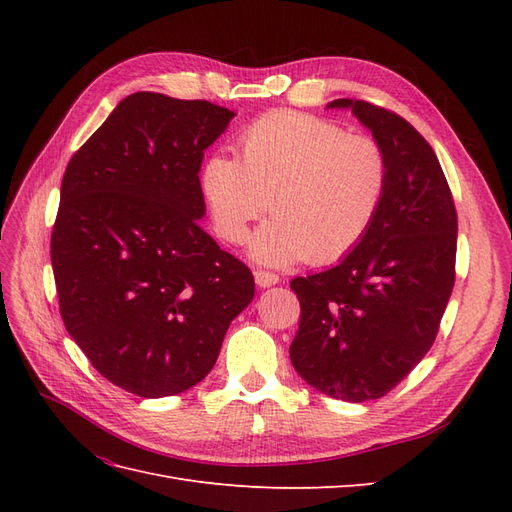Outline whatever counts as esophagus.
Instances as JSON below:
<instances>
[{"mask_svg": "<svg viewBox=\"0 0 512 512\" xmlns=\"http://www.w3.org/2000/svg\"><path fill=\"white\" fill-rule=\"evenodd\" d=\"M254 280L260 288H269V286H275L277 282H280V275L273 273V271H262V269H256L254 271Z\"/></svg>", "mask_w": 512, "mask_h": 512, "instance_id": "obj_1", "label": "esophagus"}]
</instances>
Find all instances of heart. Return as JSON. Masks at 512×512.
I'll return each instance as SVG.
<instances>
[{"label": "heart", "mask_w": 512, "mask_h": 512, "mask_svg": "<svg viewBox=\"0 0 512 512\" xmlns=\"http://www.w3.org/2000/svg\"><path fill=\"white\" fill-rule=\"evenodd\" d=\"M200 183L213 226L243 243L250 224L275 215L252 241L265 265L344 258L376 222L389 188V160L374 138L297 111L258 117L239 136V160L213 156Z\"/></svg>", "instance_id": "1"}]
</instances>
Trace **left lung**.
Here are the masks:
<instances>
[{"mask_svg": "<svg viewBox=\"0 0 512 512\" xmlns=\"http://www.w3.org/2000/svg\"><path fill=\"white\" fill-rule=\"evenodd\" d=\"M352 108L389 160L376 222L354 250L322 273L294 277L297 374L316 391L352 401L384 397L429 352L455 286L457 211L431 145L389 108Z\"/></svg>", "mask_w": 512, "mask_h": 512, "instance_id": "8db88e82", "label": "left lung"}]
</instances>
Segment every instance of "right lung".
I'll use <instances>...</instances> for the list:
<instances>
[{
	"instance_id": "right-lung-1",
	"label": "right lung",
	"mask_w": 512,
	"mask_h": 512,
	"mask_svg": "<svg viewBox=\"0 0 512 512\" xmlns=\"http://www.w3.org/2000/svg\"><path fill=\"white\" fill-rule=\"evenodd\" d=\"M235 113L153 91L123 98L74 153L51 235L59 312L119 389L168 397L213 369L254 275L200 228L205 149Z\"/></svg>"
}]
</instances>
